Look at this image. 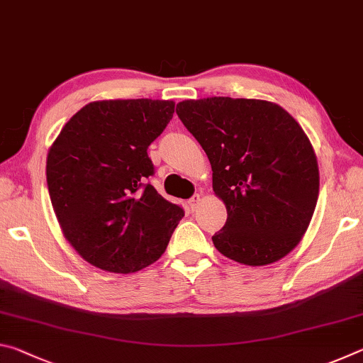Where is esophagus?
I'll return each instance as SVG.
<instances>
[{"label": "esophagus", "instance_id": "esophagus-1", "mask_svg": "<svg viewBox=\"0 0 363 363\" xmlns=\"http://www.w3.org/2000/svg\"><path fill=\"white\" fill-rule=\"evenodd\" d=\"M200 203H201V195L200 194H195L192 199L189 200V205H190V208H192V210H195V208H199Z\"/></svg>", "mask_w": 363, "mask_h": 363}]
</instances>
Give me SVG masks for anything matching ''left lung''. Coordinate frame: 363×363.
<instances>
[{"mask_svg":"<svg viewBox=\"0 0 363 363\" xmlns=\"http://www.w3.org/2000/svg\"><path fill=\"white\" fill-rule=\"evenodd\" d=\"M176 113L206 152L225 225L213 235L220 255L267 266L296 248L314 214L317 157L285 108L261 99L182 101Z\"/></svg>","mask_w":363,"mask_h":363,"instance_id":"8db88e82","label":"left lung"}]
</instances>
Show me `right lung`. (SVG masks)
<instances>
[{"instance_id":"obj_1","label":"right lung","mask_w":363,"mask_h":363,"mask_svg":"<svg viewBox=\"0 0 363 363\" xmlns=\"http://www.w3.org/2000/svg\"><path fill=\"white\" fill-rule=\"evenodd\" d=\"M173 101L89 102L49 147L46 181L60 229L84 261L133 274L155 262L184 218L160 195L147 149L173 118Z\"/></svg>"}]
</instances>
